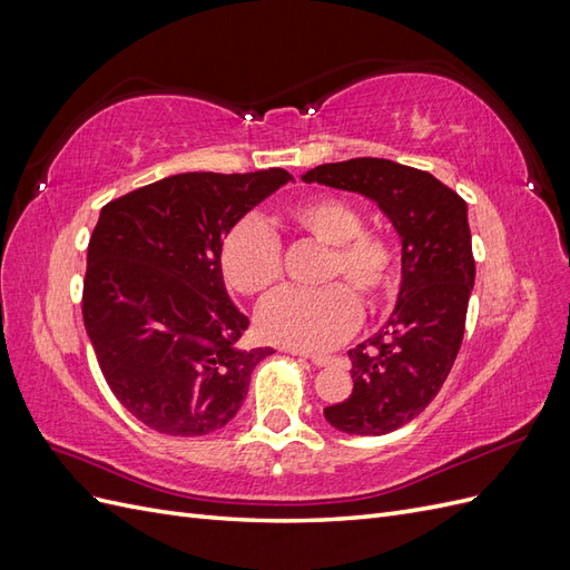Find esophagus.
Returning a JSON list of instances; mask_svg holds the SVG:
<instances>
[{"label":"esophagus","mask_w":570,"mask_h":570,"mask_svg":"<svg viewBox=\"0 0 570 570\" xmlns=\"http://www.w3.org/2000/svg\"><path fill=\"white\" fill-rule=\"evenodd\" d=\"M297 356H306V358H312V364L314 366H325V364H331V356H321V354H304V352H295Z\"/></svg>","instance_id":"obj_1"}]
</instances>
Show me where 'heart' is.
Segmentation results:
<instances>
[{
	"instance_id": "obj_1",
	"label": "heart",
	"mask_w": 570,
	"mask_h": 570,
	"mask_svg": "<svg viewBox=\"0 0 570 570\" xmlns=\"http://www.w3.org/2000/svg\"><path fill=\"white\" fill-rule=\"evenodd\" d=\"M287 226L327 247L321 289H287L256 316L262 335L297 352H323L358 325L357 295L375 308L396 289V254L387 237L364 230V216L337 195L308 197L287 212ZM220 273L239 295L264 297L281 283L283 254L275 233L258 218L235 223L218 252Z\"/></svg>"
}]
</instances>
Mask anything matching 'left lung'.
Returning a JSON list of instances; mask_svg holds the SVG:
<instances>
[{
  "label": "left lung",
  "mask_w": 570,
  "mask_h": 570,
  "mask_svg": "<svg viewBox=\"0 0 570 570\" xmlns=\"http://www.w3.org/2000/svg\"><path fill=\"white\" fill-rule=\"evenodd\" d=\"M381 206L402 239V283L385 325L350 350L354 390L323 409L347 435H387L435 400L459 354L475 283L469 206L425 170L361 157L302 176Z\"/></svg>",
  "instance_id": "obj_1"
}]
</instances>
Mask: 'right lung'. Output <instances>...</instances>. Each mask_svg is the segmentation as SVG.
I'll return each mask as SVG.
<instances>
[{
	"instance_id": "obj_1",
	"label": "right lung",
	"mask_w": 570,
	"mask_h": 570,
	"mask_svg": "<svg viewBox=\"0 0 570 570\" xmlns=\"http://www.w3.org/2000/svg\"><path fill=\"white\" fill-rule=\"evenodd\" d=\"M292 180L283 168L178 174L99 212L82 321L116 400L147 428L209 435L243 406L273 350L237 347L249 318L228 295L218 252L239 218Z\"/></svg>"
}]
</instances>
